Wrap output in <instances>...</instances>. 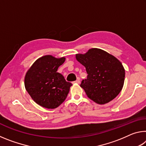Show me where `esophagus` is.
I'll return each instance as SVG.
<instances>
[{"mask_svg": "<svg viewBox=\"0 0 146 146\" xmlns=\"http://www.w3.org/2000/svg\"><path fill=\"white\" fill-rule=\"evenodd\" d=\"M73 83H77V84H79L80 83V78H77L76 80L75 81V82H73Z\"/></svg>", "mask_w": 146, "mask_h": 146, "instance_id": "34e87169", "label": "esophagus"}]
</instances>
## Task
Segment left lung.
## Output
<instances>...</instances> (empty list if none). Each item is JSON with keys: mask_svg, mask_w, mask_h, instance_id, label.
I'll use <instances>...</instances> for the list:
<instances>
[{"mask_svg": "<svg viewBox=\"0 0 146 146\" xmlns=\"http://www.w3.org/2000/svg\"><path fill=\"white\" fill-rule=\"evenodd\" d=\"M76 58L87 71V78L82 80L80 87L88 98L98 104H104L120 93L125 70L117 58L100 49L92 48L85 54H76Z\"/></svg>", "mask_w": 146, "mask_h": 146, "instance_id": "left-lung-1", "label": "left lung"}]
</instances>
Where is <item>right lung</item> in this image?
Listing matches in <instances>:
<instances>
[{"instance_id":"right-lung-1","label":"right lung","mask_w":146,"mask_h":146,"mask_svg":"<svg viewBox=\"0 0 146 146\" xmlns=\"http://www.w3.org/2000/svg\"><path fill=\"white\" fill-rule=\"evenodd\" d=\"M65 58L45 55L37 59L27 71L24 85L35 102L45 108L58 107L67 97L72 84L57 71Z\"/></svg>"}]
</instances>
